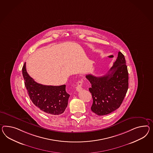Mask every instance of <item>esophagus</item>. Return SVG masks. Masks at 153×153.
<instances>
[{
    "label": "esophagus",
    "instance_id": "obj_1",
    "mask_svg": "<svg viewBox=\"0 0 153 153\" xmlns=\"http://www.w3.org/2000/svg\"><path fill=\"white\" fill-rule=\"evenodd\" d=\"M82 83H83V81L82 80H79L78 82H77V86L76 87V90L77 91H80L82 90Z\"/></svg>",
    "mask_w": 153,
    "mask_h": 153
}]
</instances>
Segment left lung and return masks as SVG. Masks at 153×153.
I'll return each instance as SVG.
<instances>
[{
	"label": "left lung",
	"instance_id": "8db88e82",
	"mask_svg": "<svg viewBox=\"0 0 153 153\" xmlns=\"http://www.w3.org/2000/svg\"><path fill=\"white\" fill-rule=\"evenodd\" d=\"M93 99L91 110L98 115H105L118 109L128 89V71L124 55L120 51L108 74L102 76L86 75Z\"/></svg>",
	"mask_w": 153,
	"mask_h": 153
}]
</instances>
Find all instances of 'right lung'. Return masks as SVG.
I'll list each match as a JSON object with an SVG mask.
<instances>
[{"instance_id": "1", "label": "right lung", "mask_w": 153, "mask_h": 153, "mask_svg": "<svg viewBox=\"0 0 153 153\" xmlns=\"http://www.w3.org/2000/svg\"><path fill=\"white\" fill-rule=\"evenodd\" d=\"M22 73L27 94L36 107L49 115H58L64 112L70 97L65 90V85H44L35 82L27 74L25 63Z\"/></svg>"}]
</instances>
